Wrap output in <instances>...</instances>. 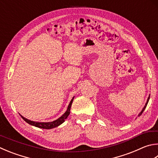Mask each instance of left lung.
<instances>
[{
    "label": "left lung",
    "instance_id": "1",
    "mask_svg": "<svg viewBox=\"0 0 158 158\" xmlns=\"http://www.w3.org/2000/svg\"><path fill=\"white\" fill-rule=\"evenodd\" d=\"M149 99H150V94H149V96H148V99H147V103H146V104H145V106H144V108H142V111L140 112V113H139V114H138V117H139L140 115H141V114H142V113L143 112H144V110H145V108H146V107H147V104H148V101H149Z\"/></svg>",
    "mask_w": 158,
    "mask_h": 158
}]
</instances>
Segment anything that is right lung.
<instances>
[{
    "label": "right lung",
    "mask_w": 158,
    "mask_h": 158,
    "mask_svg": "<svg viewBox=\"0 0 158 158\" xmlns=\"http://www.w3.org/2000/svg\"><path fill=\"white\" fill-rule=\"evenodd\" d=\"M74 97H73V99L70 102L69 105H68V108L66 111H65V113L63 114L62 116H61L56 120H54L53 122H34V121H31L30 119H27L25 118V117H23L21 114H20V115L21 116V117L23 119L25 122L28 124L31 125V126H34V127H38L40 128H44V129H51V128H54L55 127H59V125H61V124H63L65 122V120L67 119V117H68V115L70 114V108H71V106L72 104H73V102L74 100Z\"/></svg>",
    "instance_id": "obj_1"
}]
</instances>
